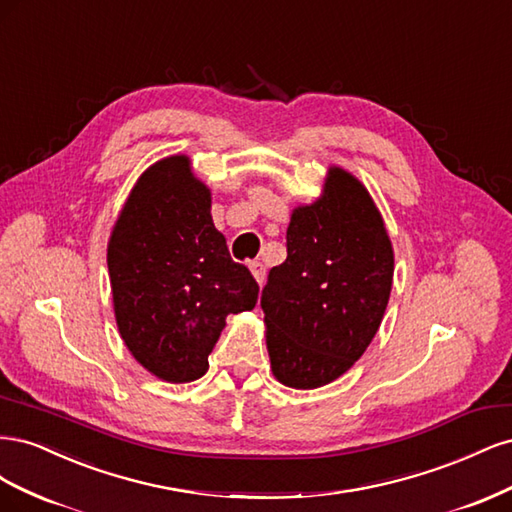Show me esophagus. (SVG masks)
I'll return each instance as SVG.
<instances>
[{"mask_svg": "<svg viewBox=\"0 0 512 512\" xmlns=\"http://www.w3.org/2000/svg\"><path fill=\"white\" fill-rule=\"evenodd\" d=\"M250 271H252V275H254V280L262 286V282H265V265H262V262H258V260H254V262H250Z\"/></svg>", "mask_w": 512, "mask_h": 512, "instance_id": "obj_1", "label": "esophagus"}]
</instances>
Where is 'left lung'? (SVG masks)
Returning a JSON list of instances; mask_svg holds the SVG:
<instances>
[{
    "label": "left lung",
    "mask_w": 512,
    "mask_h": 512,
    "mask_svg": "<svg viewBox=\"0 0 512 512\" xmlns=\"http://www.w3.org/2000/svg\"><path fill=\"white\" fill-rule=\"evenodd\" d=\"M288 256L262 288L271 371L290 389L344 376L378 333L393 288L395 256L365 185L329 166L322 194L292 209Z\"/></svg>",
    "instance_id": "8db88e82"
}]
</instances>
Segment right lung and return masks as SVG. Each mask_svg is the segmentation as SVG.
Masks as SVG:
<instances>
[{"label": "right lung", "mask_w": 512, "mask_h": 512, "mask_svg": "<svg viewBox=\"0 0 512 512\" xmlns=\"http://www.w3.org/2000/svg\"><path fill=\"white\" fill-rule=\"evenodd\" d=\"M113 309L123 344L149 374L192 382L228 314L254 309L258 284L230 258L211 218V190L183 153L136 179L106 247Z\"/></svg>", "instance_id": "add662e5"}]
</instances>
